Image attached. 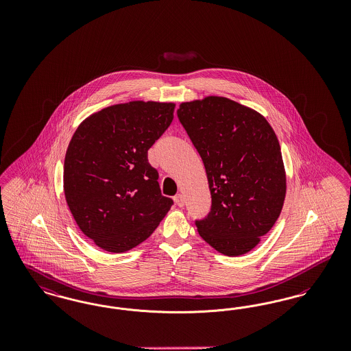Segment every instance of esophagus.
I'll use <instances>...</instances> for the list:
<instances>
[{
  "label": "esophagus",
  "instance_id": "1",
  "mask_svg": "<svg viewBox=\"0 0 351 351\" xmlns=\"http://www.w3.org/2000/svg\"><path fill=\"white\" fill-rule=\"evenodd\" d=\"M173 200H175L178 206H184V204H185V199H184V195H182V193L176 195V196L173 197Z\"/></svg>",
  "mask_w": 351,
  "mask_h": 351
}]
</instances>
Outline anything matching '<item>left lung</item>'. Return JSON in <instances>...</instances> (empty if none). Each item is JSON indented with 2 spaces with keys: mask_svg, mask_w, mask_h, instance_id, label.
<instances>
[{
  "mask_svg": "<svg viewBox=\"0 0 351 351\" xmlns=\"http://www.w3.org/2000/svg\"><path fill=\"white\" fill-rule=\"evenodd\" d=\"M178 117L199 151L212 195L201 238L218 252L252 250L280 216L287 178L280 145L256 110L219 96L182 102Z\"/></svg>",
  "mask_w": 351,
  "mask_h": 351,
  "instance_id": "1",
  "label": "left lung"
}]
</instances>
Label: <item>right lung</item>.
Returning a JSON list of instances; mask_svg holds the SVG:
<instances>
[{"instance_id":"add662e5","label":"right lung","mask_w":351,"mask_h":351,"mask_svg":"<svg viewBox=\"0 0 351 351\" xmlns=\"http://www.w3.org/2000/svg\"><path fill=\"white\" fill-rule=\"evenodd\" d=\"M173 102L130 101L85 118L68 145L64 195L77 226L109 252L150 237L173 201L162 196L147 151L173 119Z\"/></svg>"}]
</instances>
